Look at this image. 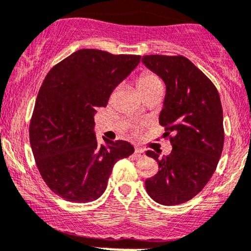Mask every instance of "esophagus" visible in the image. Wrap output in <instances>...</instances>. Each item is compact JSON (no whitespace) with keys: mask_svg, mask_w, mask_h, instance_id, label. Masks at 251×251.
Returning a JSON list of instances; mask_svg holds the SVG:
<instances>
[{"mask_svg":"<svg viewBox=\"0 0 251 251\" xmlns=\"http://www.w3.org/2000/svg\"><path fill=\"white\" fill-rule=\"evenodd\" d=\"M146 156V154H144V151L142 149H139V148H136V149H134V152H133V157L136 160H139V159H142V157H144Z\"/></svg>","mask_w":251,"mask_h":251,"instance_id":"34e87169","label":"esophagus"}]
</instances>
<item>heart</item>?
I'll list each match as a JSON object with an SVG mask.
<instances>
[{
	"mask_svg": "<svg viewBox=\"0 0 251 251\" xmlns=\"http://www.w3.org/2000/svg\"><path fill=\"white\" fill-rule=\"evenodd\" d=\"M137 90L139 94H144V92L154 90V89L162 88V81L157 77L156 75L151 72H143L136 81Z\"/></svg>",
	"mask_w": 251,
	"mask_h": 251,
	"instance_id": "obj_1",
	"label": "heart"
}]
</instances>
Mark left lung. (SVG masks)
Wrapping results in <instances>:
<instances>
[{
  "instance_id": "8db88e82",
  "label": "left lung",
  "mask_w": 251,
  "mask_h": 251,
  "mask_svg": "<svg viewBox=\"0 0 251 251\" xmlns=\"http://www.w3.org/2000/svg\"><path fill=\"white\" fill-rule=\"evenodd\" d=\"M142 62L165 81L159 123L166 134H174L170 155L146 152L159 163L146 189L160 204H181L202 191L220 160L225 138L220 96L210 79L181 55H146Z\"/></svg>"
}]
</instances>
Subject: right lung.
Masks as SVG:
<instances>
[{"label":"right lung","mask_w":251,"mask_h":251,"mask_svg":"<svg viewBox=\"0 0 251 251\" xmlns=\"http://www.w3.org/2000/svg\"><path fill=\"white\" fill-rule=\"evenodd\" d=\"M139 61V55L80 49L44 79L31 118L30 143L43 180L66 201L99 199L115 162L133 154L126 141L104 139L105 146H99L94 115Z\"/></svg>","instance_id":"obj_1"}]
</instances>
